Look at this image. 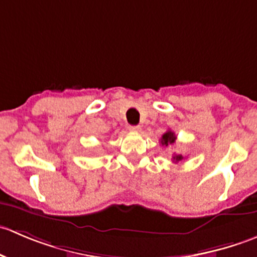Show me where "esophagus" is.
<instances>
[{"label": "esophagus", "instance_id": "1", "mask_svg": "<svg viewBox=\"0 0 257 257\" xmlns=\"http://www.w3.org/2000/svg\"><path fill=\"white\" fill-rule=\"evenodd\" d=\"M129 131H131V132H139V131H141V126H139V125H131V126H129Z\"/></svg>", "mask_w": 257, "mask_h": 257}]
</instances>
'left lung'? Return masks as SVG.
Instances as JSON below:
<instances>
[{"mask_svg": "<svg viewBox=\"0 0 257 257\" xmlns=\"http://www.w3.org/2000/svg\"><path fill=\"white\" fill-rule=\"evenodd\" d=\"M175 139H177L175 134L173 133L172 131H168L167 133L163 134L162 144L165 145V147H168V145L174 144ZM181 160H184V157L181 154H174V155H173V162H174V163H179V162H181Z\"/></svg>", "mask_w": 257, "mask_h": 257, "instance_id": "obj_1", "label": "left lung"}]
</instances>
